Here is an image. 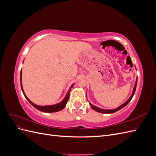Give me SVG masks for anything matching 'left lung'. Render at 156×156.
I'll list each match as a JSON object with an SVG mask.
<instances>
[{"label":"left lung","instance_id":"1","mask_svg":"<svg viewBox=\"0 0 156 156\" xmlns=\"http://www.w3.org/2000/svg\"><path fill=\"white\" fill-rule=\"evenodd\" d=\"M136 83H137V78H136V81H135V86H134V88H133V92H132V94L131 95V96L129 97V98L124 103H123V104L121 105L120 106H119V107H117L116 108H114V109H103V108H99L96 106H94V105H92V103H90L89 102L90 105L91 106V108H92V109H94V111H96L98 112H101V113H104V114H111V113H113V112H115L118 111L120 110L121 108H122L123 107H124L125 106H126L127 104H128L129 102L131 100V99L133 98L134 94H135V90H136Z\"/></svg>","mask_w":156,"mask_h":156}]
</instances>
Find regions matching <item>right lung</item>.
Returning a JSON list of instances; mask_svg holds the SVG:
<instances>
[{
	"label": "right lung",
	"instance_id": "add662e5",
	"mask_svg": "<svg viewBox=\"0 0 156 156\" xmlns=\"http://www.w3.org/2000/svg\"><path fill=\"white\" fill-rule=\"evenodd\" d=\"M21 77H22V72L21 70V73H20V82H21V90H22V92L24 94V96L25 97V98L27 100V101H29L30 104L33 106L36 109L39 110L41 112H57V111H60L61 110H62L63 108L66 107V103L69 100V92L71 91V89L73 87L74 84H73L72 86L70 87L69 90L68 91L66 95L65 98H64V100L58 103H56V104L55 105H45V106H40V105H37L36 104H34V103H32L29 98L27 97V96L25 95V94L24 92V90H23V85H22V80H21Z\"/></svg>",
	"mask_w": 156,
	"mask_h": 156
}]
</instances>
